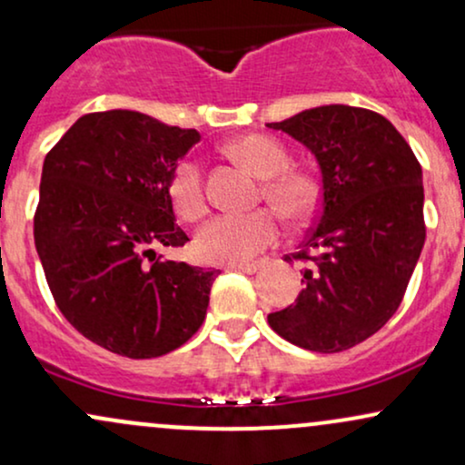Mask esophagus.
Segmentation results:
<instances>
[{"mask_svg": "<svg viewBox=\"0 0 465 465\" xmlns=\"http://www.w3.org/2000/svg\"><path fill=\"white\" fill-rule=\"evenodd\" d=\"M227 268H232V271H242L247 272V275H253L262 268V262H242V264H229Z\"/></svg>", "mask_w": 465, "mask_h": 465, "instance_id": "1", "label": "esophagus"}]
</instances>
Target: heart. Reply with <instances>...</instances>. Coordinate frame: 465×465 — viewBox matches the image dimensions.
Instances as JSON below:
<instances>
[{
	"instance_id": "1",
	"label": "heart",
	"mask_w": 465,
	"mask_h": 465,
	"mask_svg": "<svg viewBox=\"0 0 465 465\" xmlns=\"http://www.w3.org/2000/svg\"><path fill=\"white\" fill-rule=\"evenodd\" d=\"M229 155L242 162L251 173L266 179L264 194L283 214L303 216L310 208V183L292 173L288 153L282 144L266 136H242L229 143ZM169 197L175 210L188 221H197L208 210L203 175L197 162L186 160L177 166L169 182ZM279 236V218L271 210H255L249 214H218L199 229L194 238L197 255L216 264H238L266 249Z\"/></svg>"
}]
</instances>
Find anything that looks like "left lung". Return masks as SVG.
I'll return each mask as SVG.
<instances>
[{"label":"left lung","instance_id":"1","mask_svg":"<svg viewBox=\"0 0 465 465\" xmlns=\"http://www.w3.org/2000/svg\"><path fill=\"white\" fill-rule=\"evenodd\" d=\"M266 127L310 149L322 177L316 227L299 253L286 255L312 262L305 288L268 324L301 349L340 353L399 310L427 236L422 169L372 110L331 104Z\"/></svg>","mask_w":465,"mask_h":465}]
</instances>
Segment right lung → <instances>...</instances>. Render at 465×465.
<instances>
[{
  "label": "right lung",
  "mask_w": 465,
  "mask_h": 465,
  "mask_svg": "<svg viewBox=\"0 0 465 465\" xmlns=\"http://www.w3.org/2000/svg\"><path fill=\"white\" fill-rule=\"evenodd\" d=\"M201 141L136 110L84 114L43 162L35 244L55 305L91 342L151 360L188 342L218 272L164 260L183 247L169 182Z\"/></svg>",
  "instance_id": "add662e5"
}]
</instances>
